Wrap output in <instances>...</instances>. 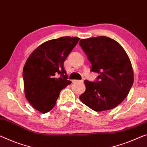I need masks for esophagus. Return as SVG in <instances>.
I'll return each mask as SVG.
<instances>
[{"mask_svg":"<svg viewBox=\"0 0 147 147\" xmlns=\"http://www.w3.org/2000/svg\"><path fill=\"white\" fill-rule=\"evenodd\" d=\"M73 83H76V82H81V83H82V82H83V80H73Z\"/></svg>","mask_w":147,"mask_h":147,"instance_id":"obj_1","label":"esophagus"}]
</instances>
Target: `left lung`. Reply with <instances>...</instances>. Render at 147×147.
Segmentation results:
<instances>
[{
    "mask_svg": "<svg viewBox=\"0 0 147 147\" xmlns=\"http://www.w3.org/2000/svg\"><path fill=\"white\" fill-rule=\"evenodd\" d=\"M79 45L91 63L90 71L99 74L94 82L84 80L86 90L79 97L80 101L96 111L115 108L133 84L128 55L117 41L108 37L81 39Z\"/></svg>",
    "mask_w": 147,
    "mask_h": 147,
    "instance_id": "left-lung-1",
    "label": "left lung"
}]
</instances>
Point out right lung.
Wrapping results in <instances>:
<instances>
[{
  "instance_id": "right-lung-1",
  "label": "right lung",
  "mask_w": 147,
  "mask_h": 147,
  "mask_svg": "<svg viewBox=\"0 0 147 147\" xmlns=\"http://www.w3.org/2000/svg\"><path fill=\"white\" fill-rule=\"evenodd\" d=\"M79 39L67 36L47 41L26 61L23 69L25 96L36 110L43 113L51 111L61 90L71 84L63 65Z\"/></svg>"
}]
</instances>
